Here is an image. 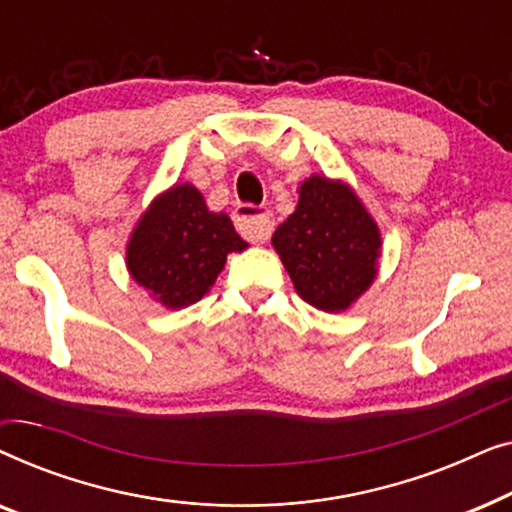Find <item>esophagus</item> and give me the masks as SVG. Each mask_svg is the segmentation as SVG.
<instances>
[{
	"instance_id": "obj_1",
	"label": "esophagus",
	"mask_w": 512,
	"mask_h": 512,
	"mask_svg": "<svg viewBox=\"0 0 512 512\" xmlns=\"http://www.w3.org/2000/svg\"><path fill=\"white\" fill-rule=\"evenodd\" d=\"M235 226L242 233L244 240H249L254 244H263L272 235L275 221H272V212L268 207L244 205L237 209Z\"/></svg>"
}]
</instances>
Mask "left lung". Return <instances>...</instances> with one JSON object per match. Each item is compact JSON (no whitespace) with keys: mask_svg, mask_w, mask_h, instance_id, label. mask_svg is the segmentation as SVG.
<instances>
[{"mask_svg":"<svg viewBox=\"0 0 512 512\" xmlns=\"http://www.w3.org/2000/svg\"><path fill=\"white\" fill-rule=\"evenodd\" d=\"M272 247L298 296L338 314L373 286L382 233L352 186L312 174L298 186L296 212L275 230Z\"/></svg>","mask_w":512,"mask_h":512,"instance_id":"obj_1","label":"left lung"}]
</instances>
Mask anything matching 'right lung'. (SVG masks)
<instances>
[{
  "mask_svg": "<svg viewBox=\"0 0 512 512\" xmlns=\"http://www.w3.org/2000/svg\"><path fill=\"white\" fill-rule=\"evenodd\" d=\"M249 244L228 214L212 212L193 184H174L144 209L125 244V268L146 296L184 310L207 296L228 254Z\"/></svg>",
  "mask_w": 512,
  "mask_h": 512,
  "instance_id": "obj_1",
  "label": "right lung"
}]
</instances>
